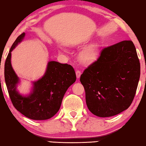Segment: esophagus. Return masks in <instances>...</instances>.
<instances>
[{
	"label": "esophagus",
	"instance_id": "esophagus-1",
	"mask_svg": "<svg viewBox=\"0 0 146 146\" xmlns=\"http://www.w3.org/2000/svg\"><path fill=\"white\" fill-rule=\"evenodd\" d=\"M76 74L77 78H80V75H81V72L77 70H76Z\"/></svg>",
	"mask_w": 146,
	"mask_h": 146
}]
</instances>
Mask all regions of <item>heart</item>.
Returning a JSON list of instances; mask_svg holds the SVG:
<instances>
[{
	"label": "heart",
	"mask_w": 146,
	"mask_h": 146,
	"mask_svg": "<svg viewBox=\"0 0 146 146\" xmlns=\"http://www.w3.org/2000/svg\"><path fill=\"white\" fill-rule=\"evenodd\" d=\"M100 47L98 44H93L85 48L80 54V58L84 64H91L98 58Z\"/></svg>",
	"instance_id": "b5f03b06"
}]
</instances>
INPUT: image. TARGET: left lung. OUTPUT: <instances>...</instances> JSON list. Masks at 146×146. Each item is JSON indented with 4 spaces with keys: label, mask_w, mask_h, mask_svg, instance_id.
<instances>
[{
    "label": "left lung",
    "mask_w": 146,
    "mask_h": 146,
    "mask_svg": "<svg viewBox=\"0 0 146 146\" xmlns=\"http://www.w3.org/2000/svg\"><path fill=\"white\" fill-rule=\"evenodd\" d=\"M140 76V64L133 42L123 40L104 48L96 61L80 76L88 108L106 117L128 108Z\"/></svg>",
    "instance_id": "1"
}]
</instances>
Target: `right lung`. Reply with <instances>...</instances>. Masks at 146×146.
Returning a JSON list of instances; mask_svg holds the SVG:
<instances>
[{
    "label": "right lung",
    "mask_w": 146,
    "mask_h": 146,
    "mask_svg": "<svg viewBox=\"0 0 146 146\" xmlns=\"http://www.w3.org/2000/svg\"><path fill=\"white\" fill-rule=\"evenodd\" d=\"M21 34L13 43L5 64V79L14 107L25 116L35 120H44L54 116L59 110L66 92L76 80L73 67L68 64L50 61L44 75L33 82L29 95H21L17 90L19 78L11 65V52L23 40Z\"/></svg>",
    "instance_id": "1"
}]
</instances>
